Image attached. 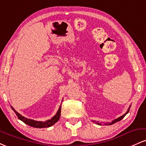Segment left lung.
<instances>
[{
    "label": "left lung",
    "mask_w": 146,
    "mask_h": 146,
    "mask_svg": "<svg viewBox=\"0 0 146 146\" xmlns=\"http://www.w3.org/2000/svg\"><path fill=\"white\" fill-rule=\"evenodd\" d=\"M130 108H128V111H127L126 113H125L124 114V115H122V116H121V117H119V118L116 119H115V120H114V121H112V123H108V124H109V125H112V124H113V123H116V122H117V121H121V120L122 119H123V117H124L125 116V115H126V114H128V112H129V110H130ZM98 124H99V125H101V123H98Z\"/></svg>",
    "instance_id": "1"
}]
</instances>
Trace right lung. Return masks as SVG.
<instances>
[{"mask_svg": "<svg viewBox=\"0 0 146 146\" xmlns=\"http://www.w3.org/2000/svg\"><path fill=\"white\" fill-rule=\"evenodd\" d=\"M11 107V108H12V110L15 112L16 115L18 116V118L19 119H21L22 121H23L25 123H26V124L30 125V126L34 127V128H48V127L54 125L55 123L59 120L60 117V113H61V106H60L58 113H57L56 115H55L53 118H51V119H48L46 121H34V120H31V119H29L25 118V117L22 116L21 115H20L18 112H16V110L14 109V108H13L12 106Z\"/></svg>", "mask_w": 146, "mask_h": 146, "instance_id": "add662e5", "label": "right lung"}]
</instances>
